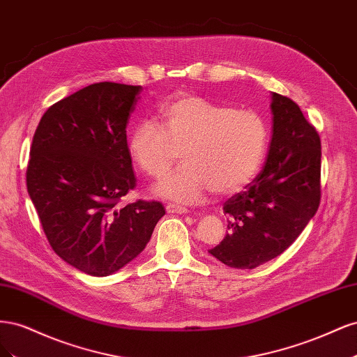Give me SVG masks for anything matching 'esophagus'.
Segmentation results:
<instances>
[{"label":"esophagus","instance_id":"1","mask_svg":"<svg viewBox=\"0 0 357 357\" xmlns=\"http://www.w3.org/2000/svg\"><path fill=\"white\" fill-rule=\"evenodd\" d=\"M167 211H168V213L185 214V213H188V208L181 207V205H176V204H168V205H167Z\"/></svg>","mask_w":357,"mask_h":357}]
</instances>
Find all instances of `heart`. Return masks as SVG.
Returning a JSON list of instances; mask_svg holds the SVG:
<instances>
[{"mask_svg": "<svg viewBox=\"0 0 357 357\" xmlns=\"http://www.w3.org/2000/svg\"><path fill=\"white\" fill-rule=\"evenodd\" d=\"M160 125L143 121L128 139L129 155L149 177L162 180L177 160L181 168L156 188L162 198L198 204L208 192L232 195L261 169L268 125L255 110L234 109L192 93H180L159 110Z\"/></svg>", "mask_w": 357, "mask_h": 357, "instance_id": "heart-1", "label": "heart"}]
</instances>
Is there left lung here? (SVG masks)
I'll return each mask as SVG.
<instances>
[{
  "label": "left lung",
  "mask_w": 357,
  "mask_h": 357,
  "mask_svg": "<svg viewBox=\"0 0 357 357\" xmlns=\"http://www.w3.org/2000/svg\"><path fill=\"white\" fill-rule=\"evenodd\" d=\"M273 138L264 169L223 205L228 234L210 253L231 268L253 269L282 255L316 214L320 137L299 105L273 93Z\"/></svg>",
  "instance_id": "1"
}]
</instances>
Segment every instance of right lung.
I'll return each instance as SVG.
<instances>
[{
	"mask_svg": "<svg viewBox=\"0 0 357 357\" xmlns=\"http://www.w3.org/2000/svg\"><path fill=\"white\" fill-rule=\"evenodd\" d=\"M142 86L101 82L43 114L31 144L26 188L46 238L61 259L95 277L144 250L165 214L158 201L119 202L135 189L126 125Z\"/></svg>",
	"mask_w": 357,
	"mask_h": 357,
	"instance_id": "1",
	"label": "right lung"
}]
</instances>
